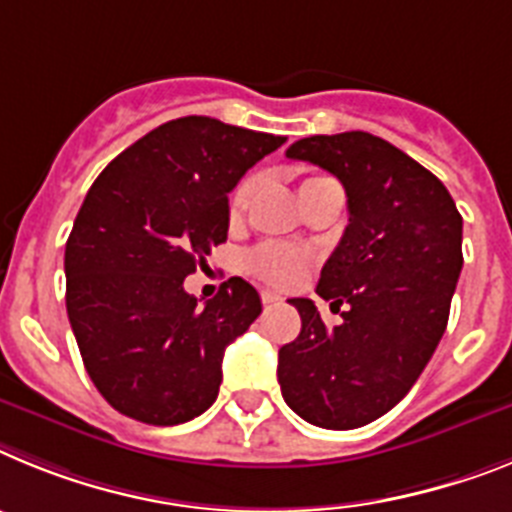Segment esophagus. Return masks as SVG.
<instances>
[{"mask_svg": "<svg viewBox=\"0 0 512 512\" xmlns=\"http://www.w3.org/2000/svg\"><path fill=\"white\" fill-rule=\"evenodd\" d=\"M260 299H262V304L270 306V304H278V301H281V296H278V293H273V291H262Z\"/></svg>", "mask_w": 512, "mask_h": 512, "instance_id": "34e87169", "label": "esophagus"}]
</instances>
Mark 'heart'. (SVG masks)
<instances>
[{"instance_id":"obj_1","label":"heart","mask_w":512,"mask_h":512,"mask_svg":"<svg viewBox=\"0 0 512 512\" xmlns=\"http://www.w3.org/2000/svg\"><path fill=\"white\" fill-rule=\"evenodd\" d=\"M314 180H322V177H309L301 185H309ZM252 193H255V180H244L234 195H231L229 213L231 219H237L239 213L247 208ZM247 268L262 278V281L273 283V286H293L299 283L306 273V257L299 250H291V247H283V244H262L247 257Z\"/></svg>"}]
</instances>
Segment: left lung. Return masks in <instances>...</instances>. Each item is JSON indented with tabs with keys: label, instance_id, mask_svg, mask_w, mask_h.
Returning a JSON list of instances; mask_svg holds the SVG:
<instances>
[{
	"label": "left lung",
	"instance_id": "1",
	"mask_svg": "<svg viewBox=\"0 0 512 512\" xmlns=\"http://www.w3.org/2000/svg\"><path fill=\"white\" fill-rule=\"evenodd\" d=\"M286 157L342 182L350 224L317 283L342 322L327 330L314 301L291 299L301 332L278 350V384L311 425L361 428L404 399L446 332L461 213L433 172L366 131L309 136Z\"/></svg>",
	"mask_w": 512,
	"mask_h": 512
}]
</instances>
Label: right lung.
<instances>
[{"label": "right lung", "mask_w": 512, "mask_h": 512, "mask_svg": "<svg viewBox=\"0 0 512 512\" xmlns=\"http://www.w3.org/2000/svg\"><path fill=\"white\" fill-rule=\"evenodd\" d=\"M283 141L188 115L92 182L66 242V311L92 384L121 415L180 425L219 397L226 345L260 317V296L229 278L201 306L182 283L226 242L231 190Z\"/></svg>", "instance_id": "add662e5"}]
</instances>
